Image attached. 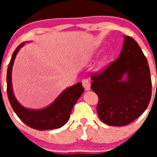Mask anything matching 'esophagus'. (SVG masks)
<instances>
[{"instance_id": "obj_1", "label": "esophagus", "mask_w": 157, "mask_h": 157, "mask_svg": "<svg viewBox=\"0 0 157 157\" xmlns=\"http://www.w3.org/2000/svg\"><path fill=\"white\" fill-rule=\"evenodd\" d=\"M82 85L86 90H90V82L89 81V79H83L82 80Z\"/></svg>"}]
</instances>
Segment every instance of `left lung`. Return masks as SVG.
<instances>
[{"label": "left lung", "instance_id": "8db88e82", "mask_svg": "<svg viewBox=\"0 0 157 157\" xmlns=\"http://www.w3.org/2000/svg\"><path fill=\"white\" fill-rule=\"evenodd\" d=\"M127 74V80L123 76ZM91 90L98 97L97 112L103 123L126 125L139 117L151 97L148 63L138 43L124 38L119 58L91 75Z\"/></svg>", "mask_w": 157, "mask_h": 157}]
</instances>
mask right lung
<instances>
[{"mask_svg":"<svg viewBox=\"0 0 157 157\" xmlns=\"http://www.w3.org/2000/svg\"><path fill=\"white\" fill-rule=\"evenodd\" d=\"M21 44L13 51L7 69V95L11 107L18 118L33 129L37 130L54 129L60 128L67 122L71 109L85 90L81 82L63 91L52 104L42 110H28L21 106L16 100L12 90L11 71L13 61Z\"/></svg>","mask_w":157,"mask_h":157,"instance_id":"right-lung-1","label":"right lung"}]
</instances>
